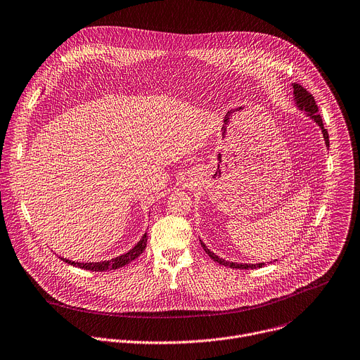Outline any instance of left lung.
<instances>
[{
  "label": "left lung",
  "instance_id": "1",
  "mask_svg": "<svg viewBox=\"0 0 360 360\" xmlns=\"http://www.w3.org/2000/svg\"><path fill=\"white\" fill-rule=\"evenodd\" d=\"M292 89H294V101L297 102V106L302 109V110H304L319 126H320V129H321V132H323V136H324V141H326V146H329V134H328V130L324 129V126H323V120H321V116L317 113L319 112V108H317V105H316V102H314V97L311 96V93H309L303 86H300V84H297V83H294L292 84ZM201 241V240H200ZM201 245H202V248H204V251L215 261V263H218V264H222V266H225V267H231V269H240V270H252V269H259V267H263V266H266L264 263H259V264H243V263H230V261H225V259H222V258H219L218 255H215L212 251H210L207 247H205V244L201 241Z\"/></svg>",
  "mask_w": 360,
  "mask_h": 360
}]
</instances>
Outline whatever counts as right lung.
Returning a JSON list of instances; mask_svg holds the SVG:
<instances>
[{"label":"right lung","instance_id":"right-lung-1","mask_svg":"<svg viewBox=\"0 0 360 360\" xmlns=\"http://www.w3.org/2000/svg\"><path fill=\"white\" fill-rule=\"evenodd\" d=\"M146 243H148V238H146V234H143L142 240L132 250L127 251L123 255H119V257L110 259V261H102V263H76V261H70V259H66V258H61V259L66 261L68 264H72L75 267H80L83 270H90V271L117 270V269L129 264L130 261L135 259L136 257H139L143 252V250L146 248Z\"/></svg>","mask_w":360,"mask_h":360}]
</instances>
